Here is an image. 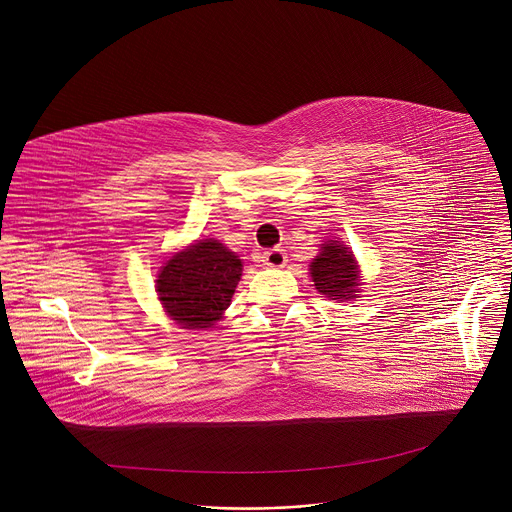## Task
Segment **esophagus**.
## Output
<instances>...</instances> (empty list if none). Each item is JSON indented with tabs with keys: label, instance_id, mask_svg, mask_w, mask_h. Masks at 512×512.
I'll list each match as a JSON object with an SVG mask.
<instances>
[{
	"label": "esophagus",
	"instance_id": "1",
	"mask_svg": "<svg viewBox=\"0 0 512 512\" xmlns=\"http://www.w3.org/2000/svg\"><path fill=\"white\" fill-rule=\"evenodd\" d=\"M286 250L282 248H274L262 254V264L270 266V268H284L286 266Z\"/></svg>",
	"mask_w": 512,
	"mask_h": 512
}]
</instances>
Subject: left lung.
I'll return each mask as SVG.
<instances>
[{"mask_svg":"<svg viewBox=\"0 0 512 512\" xmlns=\"http://www.w3.org/2000/svg\"><path fill=\"white\" fill-rule=\"evenodd\" d=\"M311 278L317 292L333 299H353L357 295V264L345 244L329 240L323 252L311 262Z\"/></svg>","mask_w":512,"mask_h":512,"instance_id":"left-lung-1","label":"left lung"}]
</instances>
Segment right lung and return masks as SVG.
Returning a JSON list of instances; mask_svg holds the SVG:
<instances>
[{
	"mask_svg": "<svg viewBox=\"0 0 512 512\" xmlns=\"http://www.w3.org/2000/svg\"><path fill=\"white\" fill-rule=\"evenodd\" d=\"M242 276V262L219 240H203L175 254L157 278V295L183 329L219 321Z\"/></svg>",
	"mask_w": 512,
	"mask_h": 512,
	"instance_id": "add662e5",
	"label": "right lung"
}]
</instances>
